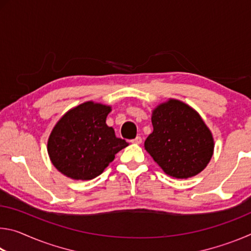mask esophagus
I'll use <instances>...</instances> for the list:
<instances>
[{
  "mask_svg": "<svg viewBox=\"0 0 251 251\" xmlns=\"http://www.w3.org/2000/svg\"><path fill=\"white\" fill-rule=\"evenodd\" d=\"M131 143L136 144V145H139V144H142V137H141V136H137V137L134 138L133 141H131Z\"/></svg>",
  "mask_w": 251,
  "mask_h": 251,
  "instance_id": "obj_1",
  "label": "esophagus"
}]
</instances>
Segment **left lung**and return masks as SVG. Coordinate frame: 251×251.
Listing matches in <instances>:
<instances>
[{"label": "left lung", "instance_id": "8db88e82", "mask_svg": "<svg viewBox=\"0 0 251 251\" xmlns=\"http://www.w3.org/2000/svg\"><path fill=\"white\" fill-rule=\"evenodd\" d=\"M151 124L154 129L144 146L165 174L184 179L206 168L214 154V137L193 107L169 99L152 109Z\"/></svg>", "mask_w": 251, "mask_h": 251}]
</instances>
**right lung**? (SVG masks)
I'll list each match as a JSON object with an SVG mask.
<instances>
[{
    "instance_id": "1",
    "label": "right lung",
    "mask_w": 251,
    "mask_h": 251,
    "mask_svg": "<svg viewBox=\"0 0 251 251\" xmlns=\"http://www.w3.org/2000/svg\"><path fill=\"white\" fill-rule=\"evenodd\" d=\"M110 110L108 105L85 101L67 110L55 124L48 152L59 173L75 180L93 179L104 172L118 151L128 146L106 124Z\"/></svg>"
}]
</instances>
